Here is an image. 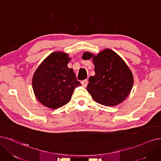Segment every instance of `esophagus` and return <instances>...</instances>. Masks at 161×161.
I'll return each mask as SVG.
<instances>
[{
	"mask_svg": "<svg viewBox=\"0 0 161 161\" xmlns=\"http://www.w3.org/2000/svg\"><path fill=\"white\" fill-rule=\"evenodd\" d=\"M87 84H88V81L87 80H83L81 81V85L84 86V87H87Z\"/></svg>",
	"mask_w": 161,
	"mask_h": 161,
	"instance_id": "obj_1",
	"label": "esophagus"
}]
</instances>
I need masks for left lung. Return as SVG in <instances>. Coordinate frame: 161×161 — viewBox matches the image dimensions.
Segmentation results:
<instances>
[{
  "mask_svg": "<svg viewBox=\"0 0 161 161\" xmlns=\"http://www.w3.org/2000/svg\"><path fill=\"white\" fill-rule=\"evenodd\" d=\"M83 59H92L95 75L89 78L87 92L96 102L104 106H116L130 93L133 75L124 61L114 51L106 49L97 55L85 52Z\"/></svg>",
  "mask_w": 161,
  "mask_h": 161,
  "instance_id": "8db88e82",
  "label": "left lung"
}]
</instances>
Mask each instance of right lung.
Masks as SVG:
<instances>
[{"label": "right lung", "instance_id": "obj_1", "mask_svg": "<svg viewBox=\"0 0 161 161\" xmlns=\"http://www.w3.org/2000/svg\"><path fill=\"white\" fill-rule=\"evenodd\" d=\"M71 58L64 52H54L46 58L33 77L35 95L40 103L51 109L68 103L74 90L81 85L74 71L67 67Z\"/></svg>", "mask_w": 161, "mask_h": 161}]
</instances>
